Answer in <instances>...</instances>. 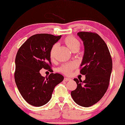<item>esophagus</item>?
<instances>
[{
	"label": "esophagus",
	"mask_w": 125,
	"mask_h": 125,
	"mask_svg": "<svg viewBox=\"0 0 125 125\" xmlns=\"http://www.w3.org/2000/svg\"><path fill=\"white\" fill-rule=\"evenodd\" d=\"M64 80L65 81H68L71 80V79H70V78H64Z\"/></svg>",
	"instance_id": "34e87169"
}]
</instances>
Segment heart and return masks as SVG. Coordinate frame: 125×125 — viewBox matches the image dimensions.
<instances>
[{"instance_id": "obj_1", "label": "heart", "mask_w": 125, "mask_h": 125, "mask_svg": "<svg viewBox=\"0 0 125 125\" xmlns=\"http://www.w3.org/2000/svg\"><path fill=\"white\" fill-rule=\"evenodd\" d=\"M64 43L66 44V46L70 49L71 51H73L74 49L79 48L80 46V43L79 41L74 38L73 36H69L67 37L64 39ZM58 44H54L51 47V51H50V58L52 60H53L55 57V53H56V49H57ZM76 67V64L75 63H69V64H65L62 65L60 67V71L61 73L66 74V75H70L71 74L72 72H73V69Z\"/></svg>"}]
</instances>
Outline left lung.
Returning a JSON list of instances; mask_svg holds the SVG:
<instances>
[{
  "label": "left lung",
  "instance_id": "left-lung-1",
  "mask_svg": "<svg viewBox=\"0 0 125 125\" xmlns=\"http://www.w3.org/2000/svg\"><path fill=\"white\" fill-rule=\"evenodd\" d=\"M78 35L84 45L80 73L85 75V79L82 81L74 78L77 88L72 91L71 96L77 104L89 107L99 101L107 90L113 62L107 45L98 34L79 32Z\"/></svg>",
  "mask_w": 125,
  "mask_h": 125
}]
</instances>
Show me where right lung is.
I'll list each match as a JSON object with an SVG mask.
<instances>
[{"label":"right lung","mask_w":125,"mask_h":125,"mask_svg":"<svg viewBox=\"0 0 125 125\" xmlns=\"http://www.w3.org/2000/svg\"><path fill=\"white\" fill-rule=\"evenodd\" d=\"M61 37L48 34L34 35L21 45L17 53L15 83L24 99L32 106L47 104L55 86L64 79L59 73H52L48 77H44L40 73L42 69L53 72L50 51Z\"/></svg>","instance_id":"add662e5"}]
</instances>
